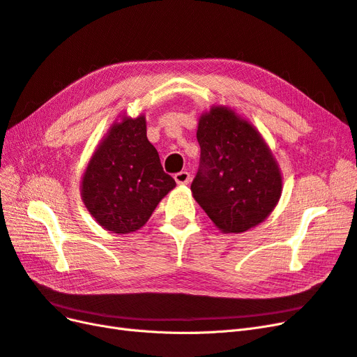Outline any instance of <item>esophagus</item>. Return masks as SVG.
<instances>
[{
	"label": "esophagus",
	"mask_w": 357,
	"mask_h": 357,
	"mask_svg": "<svg viewBox=\"0 0 357 357\" xmlns=\"http://www.w3.org/2000/svg\"><path fill=\"white\" fill-rule=\"evenodd\" d=\"M174 178H176V181L178 183V185H189L190 174H189L188 171H180V172H177V174L174 176Z\"/></svg>",
	"instance_id": "esophagus-1"
}]
</instances>
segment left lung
I'll return each instance as SVG.
<instances>
[{"instance_id": "left-lung-1", "label": "left lung", "mask_w": 357, "mask_h": 357, "mask_svg": "<svg viewBox=\"0 0 357 357\" xmlns=\"http://www.w3.org/2000/svg\"><path fill=\"white\" fill-rule=\"evenodd\" d=\"M197 138L199 169L193 198L225 234H241L262 223L282 197L275 158L257 129L229 107L201 114Z\"/></svg>"}]
</instances>
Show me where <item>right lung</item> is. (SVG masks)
I'll return each mask as SVG.
<instances>
[{"label": "right lung", "mask_w": 357, "mask_h": 357, "mask_svg": "<svg viewBox=\"0 0 357 357\" xmlns=\"http://www.w3.org/2000/svg\"><path fill=\"white\" fill-rule=\"evenodd\" d=\"M176 181L147 139L146 117L122 116L93 152L82 178V199L104 229L129 234L146 225Z\"/></svg>", "instance_id": "add662e5"}]
</instances>
